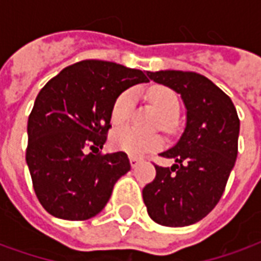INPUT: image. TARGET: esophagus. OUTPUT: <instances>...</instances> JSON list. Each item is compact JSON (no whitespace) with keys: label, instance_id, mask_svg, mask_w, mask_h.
<instances>
[{"label":"esophagus","instance_id":"1","mask_svg":"<svg viewBox=\"0 0 261 261\" xmlns=\"http://www.w3.org/2000/svg\"><path fill=\"white\" fill-rule=\"evenodd\" d=\"M141 162V159L137 158V156H130V164H131V168H136L137 165Z\"/></svg>","mask_w":261,"mask_h":261}]
</instances>
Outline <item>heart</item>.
Returning a JSON list of instances; mask_svg holds the SVG:
<instances>
[{
    "mask_svg": "<svg viewBox=\"0 0 261 261\" xmlns=\"http://www.w3.org/2000/svg\"><path fill=\"white\" fill-rule=\"evenodd\" d=\"M148 97L162 112L168 120H175L180 112V100L175 92L166 86H152L148 91ZM136 102V91L128 89L114 100L112 108V123L120 125L130 119ZM113 145L120 151L130 155H144L162 147V138L153 134H144L134 127H121L113 134Z\"/></svg>",
    "mask_w": 261,
    "mask_h": 261,
    "instance_id": "b5f03b06",
    "label": "heart"
}]
</instances>
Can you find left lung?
Here are the masks:
<instances>
[{
    "instance_id": "1",
    "label": "left lung",
    "mask_w": 261,
    "mask_h": 261,
    "mask_svg": "<svg viewBox=\"0 0 261 261\" xmlns=\"http://www.w3.org/2000/svg\"><path fill=\"white\" fill-rule=\"evenodd\" d=\"M147 75L177 92L187 114L179 141L161 153L175 164L155 165L156 176L144 187L142 198L156 224H196L218 204L235 166L239 117L230 97L204 75L175 69Z\"/></svg>"
}]
</instances>
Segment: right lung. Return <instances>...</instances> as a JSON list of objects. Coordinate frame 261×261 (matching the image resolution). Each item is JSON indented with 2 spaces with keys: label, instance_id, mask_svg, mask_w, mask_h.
Returning a JSON list of instances; mask_svg holds the SVG:
<instances>
[{
  "label": "right lung",
  "instance_id": "right-lung-1",
  "mask_svg": "<svg viewBox=\"0 0 261 261\" xmlns=\"http://www.w3.org/2000/svg\"><path fill=\"white\" fill-rule=\"evenodd\" d=\"M148 81L141 69L84 60L43 86L28 120L26 164L48 214L85 221L105 208L116 181L130 170V161L121 151H93L106 142L117 96Z\"/></svg>",
  "mask_w": 261,
  "mask_h": 261
}]
</instances>
